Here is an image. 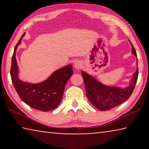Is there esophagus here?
<instances>
[{"instance_id": "34e87169", "label": "esophagus", "mask_w": 149, "mask_h": 149, "mask_svg": "<svg viewBox=\"0 0 149 149\" xmlns=\"http://www.w3.org/2000/svg\"><path fill=\"white\" fill-rule=\"evenodd\" d=\"M74 67H75V68H76L77 70L81 69L82 68V63L80 61L75 62V64H74Z\"/></svg>"}]
</instances>
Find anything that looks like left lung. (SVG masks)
Segmentation results:
<instances>
[{
    "label": "left lung",
    "mask_w": 149,
    "mask_h": 149,
    "mask_svg": "<svg viewBox=\"0 0 149 149\" xmlns=\"http://www.w3.org/2000/svg\"><path fill=\"white\" fill-rule=\"evenodd\" d=\"M132 44V42H131ZM132 47V54L137 56L135 48ZM139 74L138 68L133 74L131 85L125 89L108 87L99 83L94 77L84 72H81L85 87L86 95L91 104L100 110L112 109L124 102L132 95L137 83Z\"/></svg>",
    "instance_id": "1"
}]
</instances>
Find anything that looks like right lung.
<instances>
[{
	"mask_svg": "<svg viewBox=\"0 0 149 149\" xmlns=\"http://www.w3.org/2000/svg\"><path fill=\"white\" fill-rule=\"evenodd\" d=\"M22 36L16 44L12 57L10 75L16 92L23 101L35 109L47 112L56 108L62 99L66 83L73 74L72 65L55 71L48 79L39 84H29L18 78V68L16 58L17 47L21 43Z\"/></svg>",
	"mask_w": 149,
	"mask_h": 149,
	"instance_id": "right-lung-1",
	"label": "right lung"
}]
</instances>
